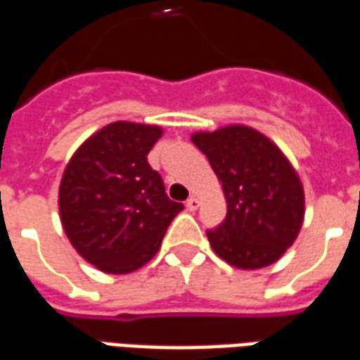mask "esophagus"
<instances>
[{
	"instance_id": "34e87169",
	"label": "esophagus",
	"mask_w": 360,
	"mask_h": 360,
	"mask_svg": "<svg viewBox=\"0 0 360 360\" xmlns=\"http://www.w3.org/2000/svg\"><path fill=\"white\" fill-rule=\"evenodd\" d=\"M185 206H187L188 212H195L196 208H198V198H196V196H188L187 202H185Z\"/></svg>"
}]
</instances>
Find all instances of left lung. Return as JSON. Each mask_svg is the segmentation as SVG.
I'll return each instance as SVG.
<instances>
[{
	"mask_svg": "<svg viewBox=\"0 0 360 360\" xmlns=\"http://www.w3.org/2000/svg\"><path fill=\"white\" fill-rule=\"evenodd\" d=\"M226 195V219L208 229L219 258L243 270L274 264L299 235L304 195L281 150L255 129L231 125L193 134Z\"/></svg>",
	"mask_w": 360,
	"mask_h": 360,
	"instance_id": "left-lung-1",
	"label": "left lung"
}]
</instances>
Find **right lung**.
Here are the masks:
<instances>
[{
	"instance_id": "1",
	"label": "right lung",
	"mask_w": 360,
	"mask_h": 360,
	"mask_svg": "<svg viewBox=\"0 0 360 360\" xmlns=\"http://www.w3.org/2000/svg\"><path fill=\"white\" fill-rule=\"evenodd\" d=\"M160 127L117 121L75 152L59 187L61 224L86 262L129 274L154 257L183 204L165 195L148 152Z\"/></svg>"
}]
</instances>
